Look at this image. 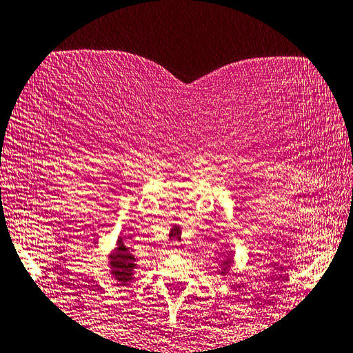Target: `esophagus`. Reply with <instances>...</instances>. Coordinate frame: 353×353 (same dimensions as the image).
Here are the masks:
<instances>
[{
	"label": "esophagus",
	"mask_w": 353,
	"mask_h": 353,
	"mask_svg": "<svg viewBox=\"0 0 353 353\" xmlns=\"http://www.w3.org/2000/svg\"><path fill=\"white\" fill-rule=\"evenodd\" d=\"M170 252L171 254H181V248H179V243H171V248H170Z\"/></svg>",
	"instance_id": "1"
}]
</instances>
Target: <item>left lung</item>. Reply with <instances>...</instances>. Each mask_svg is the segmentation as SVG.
I'll list each match as a JSON object with an SVG mask.
<instances>
[{"instance_id": "obj_1", "label": "left lung", "mask_w": 353, "mask_h": 353, "mask_svg": "<svg viewBox=\"0 0 353 353\" xmlns=\"http://www.w3.org/2000/svg\"><path fill=\"white\" fill-rule=\"evenodd\" d=\"M230 264H232V257H227V259L221 264V275L227 274V270H228V267H230Z\"/></svg>"}]
</instances>
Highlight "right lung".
Listing matches in <instances>:
<instances>
[{"label": "right lung", "mask_w": 353, "mask_h": 353, "mask_svg": "<svg viewBox=\"0 0 353 353\" xmlns=\"http://www.w3.org/2000/svg\"><path fill=\"white\" fill-rule=\"evenodd\" d=\"M110 269L112 275L115 276L120 285L126 286L134 280V269H136V259L131 252L128 251L125 243L120 238L117 243L115 251L110 254Z\"/></svg>", "instance_id": "right-lung-1"}]
</instances>
